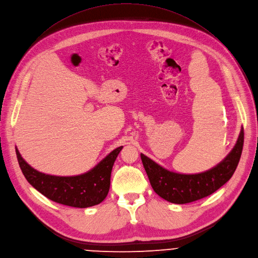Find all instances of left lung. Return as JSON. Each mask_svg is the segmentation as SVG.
<instances>
[{
	"instance_id": "obj_1",
	"label": "left lung",
	"mask_w": 258,
	"mask_h": 258,
	"mask_svg": "<svg viewBox=\"0 0 258 258\" xmlns=\"http://www.w3.org/2000/svg\"><path fill=\"white\" fill-rule=\"evenodd\" d=\"M243 143L242 128L228 156L214 168L197 174L176 173L162 167L143 153H140V157L154 192L169 202L184 204L213 194L231 179L240 161Z\"/></svg>"
}]
</instances>
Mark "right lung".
Here are the masks:
<instances>
[{"instance_id": "1", "label": "right lung", "mask_w": 258, "mask_h": 258, "mask_svg": "<svg viewBox=\"0 0 258 258\" xmlns=\"http://www.w3.org/2000/svg\"><path fill=\"white\" fill-rule=\"evenodd\" d=\"M122 148L123 146L114 149L86 173L76 176H55L33 169L15 147L20 169L32 187L50 200L79 209L99 204L107 197L112 169Z\"/></svg>"}]
</instances>
